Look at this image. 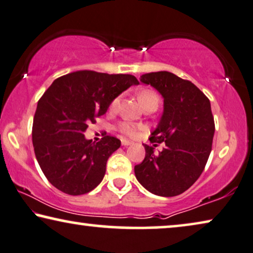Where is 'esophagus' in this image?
Listing matches in <instances>:
<instances>
[{"label":"esophagus","instance_id":"34e87169","mask_svg":"<svg viewBox=\"0 0 253 253\" xmlns=\"http://www.w3.org/2000/svg\"><path fill=\"white\" fill-rule=\"evenodd\" d=\"M122 144L126 147V145H130L131 142L129 140H126V138H122Z\"/></svg>","mask_w":253,"mask_h":253}]
</instances>
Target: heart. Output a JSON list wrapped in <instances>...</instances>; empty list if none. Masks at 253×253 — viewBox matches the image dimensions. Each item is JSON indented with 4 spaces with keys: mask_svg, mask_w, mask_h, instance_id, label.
I'll return each mask as SVG.
<instances>
[{
    "mask_svg": "<svg viewBox=\"0 0 253 253\" xmlns=\"http://www.w3.org/2000/svg\"><path fill=\"white\" fill-rule=\"evenodd\" d=\"M138 101H140L142 106H144V105L149 104V103H156V104H158L159 98H158V96L156 95V92H154L152 90H143L138 94ZM119 103H120V96H117V97L113 98L111 103H110V105H109L110 111H112V112L116 111L117 108H118ZM119 128L124 134L130 135V136H133V135L136 134V130L138 129V128H134L128 123H122L119 125Z\"/></svg>",
    "mask_w": 253,
    "mask_h": 253,
    "instance_id": "1",
    "label": "heart"
}]
</instances>
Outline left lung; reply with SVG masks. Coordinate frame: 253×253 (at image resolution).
<instances>
[{"mask_svg":"<svg viewBox=\"0 0 253 253\" xmlns=\"http://www.w3.org/2000/svg\"><path fill=\"white\" fill-rule=\"evenodd\" d=\"M140 81L164 98L163 115L149 140L165 142V148L155 154L143 144L145 157L134 167L135 176L151 194L177 196L196 182L211 154L215 129L211 103L193 83L167 71L143 74Z\"/></svg>","mask_w":253,"mask_h":253,"instance_id":"1","label":"left lung"}]
</instances>
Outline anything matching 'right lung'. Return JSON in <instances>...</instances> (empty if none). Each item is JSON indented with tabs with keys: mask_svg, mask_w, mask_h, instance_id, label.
Listing matches in <instances>:
<instances>
[{
	"mask_svg": "<svg viewBox=\"0 0 253 253\" xmlns=\"http://www.w3.org/2000/svg\"><path fill=\"white\" fill-rule=\"evenodd\" d=\"M133 84L138 81L130 74L77 71L56 79L42 95L32 141L42 172L57 189L77 196L102 182L106 162L122 142L106 135L95 143L84 131Z\"/></svg>",
	"mask_w": 253,
	"mask_h": 253,
	"instance_id": "1",
	"label": "right lung"
}]
</instances>
